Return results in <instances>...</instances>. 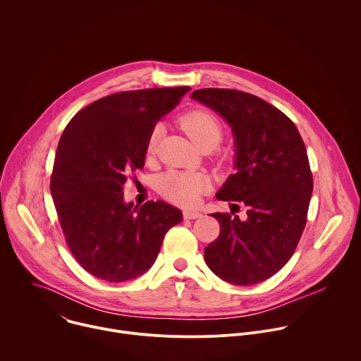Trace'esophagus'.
<instances>
[{"instance_id":"esophagus-1","label":"esophagus","mask_w":361,"mask_h":361,"mask_svg":"<svg viewBox=\"0 0 361 361\" xmlns=\"http://www.w3.org/2000/svg\"><path fill=\"white\" fill-rule=\"evenodd\" d=\"M202 214L200 212H194V210H187L184 212V219L187 220H195V219H200Z\"/></svg>"}]
</instances>
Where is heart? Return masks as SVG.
I'll return each mask as SVG.
<instances>
[{"instance_id":"1","label":"heart","mask_w":361,"mask_h":361,"mask_svg":"<svg viewBox=\"0 0 361 361\" xmlns=\"http://www.w3.org/2000/svg\"><path fill=\"white\" fill-rule=\"evenodd\" d=\"M180 124L183 130L187 133L190 140L200 148L204 144H214L217 145L221 140V126L220 123L207 111L195 110L185 114ZM160 128L157 127L152 131L147 151L152 154L156 151L157 135ZM161 192L171 201L181 205L195 204L202 191L209 188V180L200 174H188V173H169L161 180Z\"/></svg>"}]
</instances>
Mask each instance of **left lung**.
Listing matches in <instances>:
<instances>
[{
  "label": "left lung",
  "mask_w": 361,
  "mask_h": 361,
  "mask_svg": "<svg viewBox=\"0 0 361 361\" xmlns=\"http://www.w3.org/2000/svg\"><path fill=\"white\" fill-rule=\"evenodd\" d=\"M190 97L223 117L233 133L235 173L217 200L247 207L243 220L212 214L221 228L204 250L205 264L235 286L262 283L290 260L307 221L313 177L305 145L284 113L252 94L204 88Z\"/></svg>",
  "instance_id": "8db88e82"
}]
</instances>
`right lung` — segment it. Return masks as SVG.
I'll return each instance as SVG.
<instances>
[{
    "mask_svg": "<svg viewBox=\"0 0 361 361\" xmlns=\"http://www.w3.org/2000/svg\"><path fill=\"white\" fill-rule=\"evenodd\" d=\"M191 88L117 92L77 113L66 127L51 195L67 244L97 279L123 283L151 269L166 233L183 213L166 201H124L127 177L144 167L156 124Z\"/></svg>",
    "mask_w": 361,
    "mask_h": 361,
    "instance_id": "1",
    "label": "right lung"
}]
</instances>
